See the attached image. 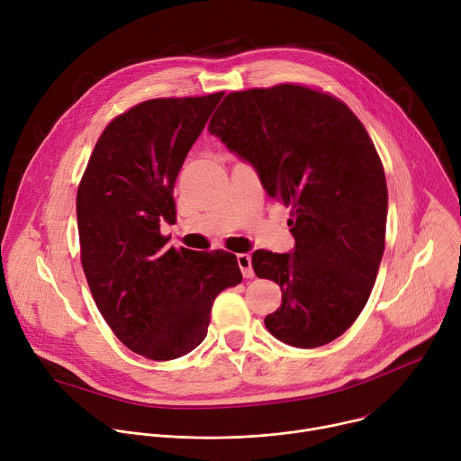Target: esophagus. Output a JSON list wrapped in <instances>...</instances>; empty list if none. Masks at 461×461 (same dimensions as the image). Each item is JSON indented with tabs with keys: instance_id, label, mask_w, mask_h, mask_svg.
<instances>
[{
	"instance_id": "obj_1",
	"label": "esophagus",
	"mask_w": 461,
	"mask_h": 461,
	"mask_svg": "<svg viewBox=\"0 0 461 461\" xmlns=\"http://www.w3.org/2000/svg\"><path fill=\"white\" fill-rule=\"evenodd\" d=\"M237 262H239V268L244 276V279H251L255 274H253V268H251V257L248 253H240L237 255Z\"/></svg>"
}]
</instances>
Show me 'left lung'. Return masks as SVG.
<instances>
[{"instance_id": "8db88e82", "label": "left lung", "mask_w": 461, "mask_h": 461, "mask_svg": "<svg viewBox=\"0 0 461 461\" xmlns=\"http://www.w3.org/2000/svg\"><path fill=\"white\" fill-rule=\"evenodd\" d=\"M208 129L294 208V249L251 255L257 277L283 290L265 317L270 334L297 348L338 339L365 308L384 251L388 191L366 129L338 98L292 84L228 95Z\"/></svg>"}]
</instances>
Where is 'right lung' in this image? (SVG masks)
<instances>
[{"instance_id": "obj_1", "label": "right lung", "mask_w": 461, "mask_h": 461, "mask_svg": "<svg viewBox=\"0 0 461 461\" xmlns=\"http://www.w3.org/2000/svg\"><path fill=\"white\" fill-rule=\"evenodd\" d=\"M224 93L148 100L98 139L78 187L82 267L114 336L155 361L185 356L206 338L215 297L242 281L233 253L175 249L173 187Z\"/></svg>"}]
</instances>
